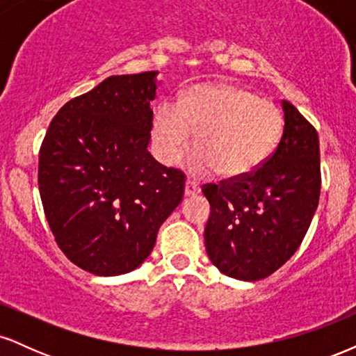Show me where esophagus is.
Segmentation results:
<instances>
[{
    "label": "esophagus",
    "mask_w": 356,
    "mask_h": 356,
    "mask_svg": "<svg viewBox=\"0 0 356 356\" xmlns=\"http://www.w3.org/2000/svg\"><path fill=\"white\" fill-rule=\"evenodd\" d=\"M199 192H201V187H199L197 184L192 181L186 182V187H184V194H186V197H194V195H197Z\"/></svg>",
    "instance_id": "1"
}]
</instances>
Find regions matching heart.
<instances>
[{
	"mask_svg": "<svg viewBox=\"0 0 356 356\" xmlns=\"http://www.w3.org/2000/svg\"><path fill=\"white\" fill-rule=\"evenodd\" d=\"M283 113L273 102L234 83H197L184 92L181 104L165 100L152 118V149L167 167L181 162L191 145L192 130L197 147L189 159L195 175L220 172L244 177L266 162L283 132Z\"/></svg>",
	"mask_w": 356,
	"mask_h": 356,
	"instance_id": "b5f03b06",
	"label": "heart"
}]
</instances>
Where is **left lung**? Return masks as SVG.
I'll return each mask as SVG.
<instances>
[{"label": "left lung", "mask_w": 356, "mask_h": 356, "mask_svg": "<svg viewBox=\"0 0 356 356\" xmlns=\"http://www.w3.org/2000/svg\"><path fill=\"white\" fill-rule=\"evenodd\" d=\"M283 137L259 169L202 189L211 204L204 231L211 263L222 275L259 281L300 248L318 207L321 187L316 130L288 100Z\"/></svg>", "instance_id": "left-lung-1"}]
</instances>
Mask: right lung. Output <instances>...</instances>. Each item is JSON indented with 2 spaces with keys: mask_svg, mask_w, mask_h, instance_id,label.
Instances as JSON below:
<instances>
[{
  "mask_svg": "<svg viewBox=\"0 0 356 356\" xmlns=\"http://www.w3.org/2000/svg\"><path fill=\"white\" fill-rule=\"evenodd\" d=\"M159 72L112 75L63 105L40 150L44 216L65 256L97 276L134 271L184 195L149 152Z\"/></svg>",
  "mask_w": 356,
  "mask_h": 356,
  "instance_id": "add662e5",
  "label": "right lung"
}]
</instances>
